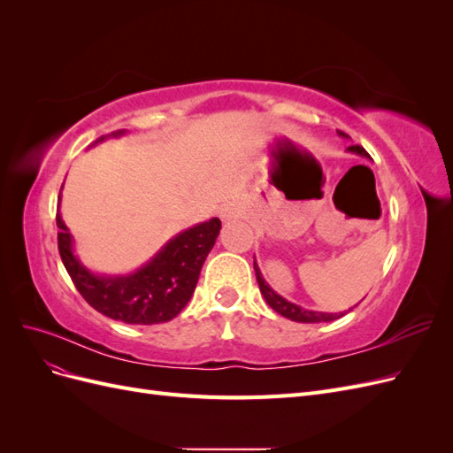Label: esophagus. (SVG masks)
<instances>
[{"label":"esophagus","instance_id":"obj_1","mask_svg":"<svg viewBox=\"0 0 453 453\" xmlns=\"http://www.w3.org/2000/svg\"><path fill=\"white\" fill-rule=\"evenodd\" d=\"M240 215H242V210H240V205H238V203H234V202H228V203H225V205H223V210H221L223 221H234V219H238Z\"/></svg>","mask_w":453,"mask_h":453}]
</instances>
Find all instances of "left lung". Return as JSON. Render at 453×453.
Returning a JSON list of instances; mask_svg holds the SVG:
<instances>
[{
    "label": "left lung",
    "instance_id": "obj_1",
    "mask_svg": "<svg viewBox=\"0 0 453 453\" xmlns=\"http://www.w3.org/2000/svg\"><path fill=\"white\" fill-rule=\"evenodd\" d=\"M338 134L342 135V138H348V134H344V132L338 130ZM348 150H349V153H355V155L368 157V153L361 145H349ZM253 266H255V276H257V281H258V287H260V293H263L268 306L272 310H276L280 315H283V318H287V319L298 321V323H323V321H334V319L342 318L344 313H348V311H344V313H342V311L340 313H325V311H313V310L300 308V306L289 303V300H285L283 296H280L278 293H273L272 287L265 281L263 273H260L257 263H253Z\"/></svg>",
    "mask_w": 453,
    "mask_h": 453
}]
</instances>
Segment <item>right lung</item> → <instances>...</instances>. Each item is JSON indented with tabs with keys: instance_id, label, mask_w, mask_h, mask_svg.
Listing matches in <instances>:
<instances>
[{
	"instance_id": "right-lung-1",
	"label": "right lung",
	"mask_w": 453,
	"mask_h": 453,
	"mask_svg": "<svg viewBox=\"0 0 453 453\" xmlns=\"http://www.w3.org/2000/svg\"><path fill=\"white\" fill-rule=\"evenodd\" d=\"M119 130L111 135H122ZM105 135L98 142H104ZM96 142V143H98ZM62 193V188H60ZM62 263L87 303L107 318L130 325L166 323L180 313L195 293L205 257L221 230L217 217L172 238L145 266L128 276H98L73 253V238L57 213Z\"/></svg>"
}]
</instances>
